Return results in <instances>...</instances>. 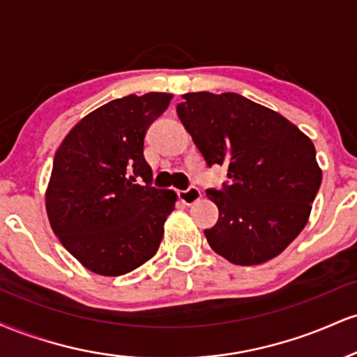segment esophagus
Returning a JSON list of instances; mask_svg holds the SVG:
<instances>
[{"label":"esophagus","mask_w":357,"mask_h":357,"mask_svg":"<svg viewBox=\"0 0 357 357\" xmlns=\"http://www.w3.org/2000/svg\"><path fill=\"white\" fill-rule=\"evenodd\" d=\"M178 198L181 199L184 204H192L202 198V191H199L196 186H190L188 190H179Z\"/></svg>","instance_id":"esophagus-1"}]
</instances>
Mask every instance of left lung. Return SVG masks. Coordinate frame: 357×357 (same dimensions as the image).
I'll list each match as a JSON object with an SVG mask.
<instances>
[{"label": "left lung", "instance_id": "8db88e82", "mask_svg": "<svg viewBox=\"0 0 357 357\" xmlns=\"http://www.w3.org/2000/svg\"><path fill=\"white\" fill-rule=\"evenodd\" d=\"M176 112L206 166H228V181L206 190L220 211L204 230L210 247L235 265L284 252L304 230L321 188L312 141L240 93H184Z\"/></svg>", "mask_w": 357, "mask_h": 357}]
</instances>
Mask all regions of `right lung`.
<instances>
[{"instance_id": "obj_1", "label": "right lung", "mask_w": 357, "mask_h": 357, "mask_svg": "<svg viewBox=\"0 0 357 357\" xmlns=\"http://www.w3.org/2000/svg\"><path fill=\"white\" fill-rule=\"evenodd\" d=\"M173 99L149 92L110 100L63 139L47 190L52 230L99 275L132 272L158 252L176 192L153 186L147 129Z\"/></svg>"}]
</instances>
